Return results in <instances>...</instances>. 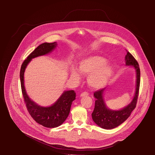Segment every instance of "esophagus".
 Segmentation results:
<instances>
[{
  "mask_svg": "<svg viewBox=\"0 0 155 155\" xmlns=\"http://www.w3.org/2000/svg\"><path fill=\"white\" fill-rule=\"evenodd\" d=\"M89 94L87 92H83L81 94V97H84V96H88Z\"/></svg>",
  "mask_w": 155,
  "mask_h": 155,
  "instance_id": "34e87169",
  "label": "esophagus"
}]
</instances>
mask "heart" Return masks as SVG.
<instances>
[{
	"instance_id": "b5f03b06",
	"label": "heart",
	"mask_w": 155,
	"mask_h": 155,
	"mask_svg": "<svg viewBox=\"0 0 155 155\" xmlns=\"http://www.w3.org/2000/svg\"><path fill=\"white\" fill-rule=\"evenodd\" d=\"M105 63L106 60L101 57H89L81 61L78 71L81 74H89L87 78L89 85L94 88H100L108 82L113 74L111 66ZM71 76L79 80V75L74 69L72 70Z\"/></svg>"
}]
</instances>
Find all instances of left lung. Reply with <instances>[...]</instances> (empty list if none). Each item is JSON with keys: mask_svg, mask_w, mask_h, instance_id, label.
Masks as SVG:
<instances>
[{"mask_svg": "<svg viewBox=\"0 0 155 155\" xmlns=\"http://www.w3.org/2000/svg\"><path fill=\"white\" fill-rule=\"evenodd\" d=\"M127 52L125 56L126 65L133 66L136 70L137 85L135 94L132 102L127 107L119 110H112L106 107L104 101L103 94L106 88L98 90L94 92V95L96 100L95 107L92 113V117L97 125L104 129L110 130L120 125L128 118L137 105L140 84V70L137 61L133 55L128 51Z\"/></svg>", "mask_w": 155, "mask_h": 155, "instance_id": "1", "label": "left lung"}]
</instances>
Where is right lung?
<instances>
[{"label": "right lung", "mask_w": 155, "mask_h": 155, "mask_svg": "<svg viewBox=\"0 0 155 155\" xmlns=\"http://www.w3.org/2000/svg\"><path fill=\"white\" fill-rule=\"evenodd\" d=\"M57 45L56 42H45L39 45L24 61L20 73L22 95L27 111L36 122L47 128L57 127L66 120L70 113L71 103L75 100L76 93L73 90L64 91L51 106H40L31 101L25 92L24 85V73L26 67L32 58L51 52Z\"/></svg>", "instance_id": "obj_1"}]
</instances>
